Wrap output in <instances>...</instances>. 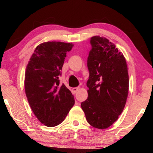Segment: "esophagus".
Here are the masks:
<instances>
[{
    "label": "esophagus",
    "mask_w": 153,
    "mask_h": 153,
    "mask_svg": "<svg viewBox=\"0 0 153 153\" xmlns=\"http://www.w3.org/2000/svg\"><path fill=\"white\" fill-rule=\"evenodd\" d=\"M79 87H76V88H72V92L74 93H76L77 91H78V90H79Z\"/></svg>",
    "instance_id": "esophagus-1"
}]
</instances>
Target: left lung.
Returning <instances> with one entry per match:
<instances>
[{
	"label": "left lung",
	"instance_id": "obj_1",
	"mask_svg": "<svg viewBox=\"0 0 153 153\" xmlns=\"http://www.w3.org/2000/svg\"><path fill=\"white\" fill-rule=\"evenodd\" d=\"M87 66L88 97L81 102L88 123L106 129L118 120L126 104L129 91L127 62L123 54L105 37L91 38Z\"/></svg>",
	"mask_w": 153,
	"mask_h": 153
}]
</instances>
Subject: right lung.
Returning <instances> with one entry per match:
<instances>
[{
  "instance_id": "right-lung-1",
  "label": "right lung",
  "mask_w": 153,
  "mask_h": 153,
  "mask_svg": "<svg viewBox=\"0 0 153 153\" xmlns=\"http://www.w3.org/2000/svg\"><path fill=\"white\" fill-rule=\"evenodd\" d=\"M72 43L47 42L37 46L25 72V92L33 114L47 127H55L66 118L74 104V96L60 84L67 52Z\"/></svg>"
}]
</instances>
